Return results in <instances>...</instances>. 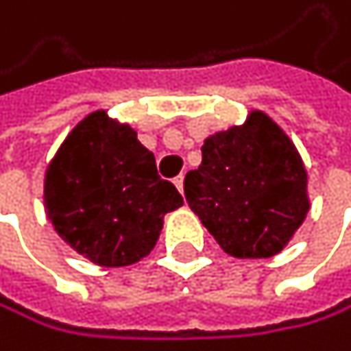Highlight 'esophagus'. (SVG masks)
<instances>
[{
	"label": "esophagus",
	"mask_w": 351,
	"mask_h": 351,
	"mask_svg": "<svg viewBox=\"0 0 351 351\" xmlns=\"http://www.w3.org/2000/svg\"><path fill=\"white\" fill-rule=\"evenodd\" d=\"M172 183H174V185H177V190H179V192L183 194V174H179V177H177V179H174Z\"/></svg>",
	"instance_id": "34e87169"
}]
</instances>
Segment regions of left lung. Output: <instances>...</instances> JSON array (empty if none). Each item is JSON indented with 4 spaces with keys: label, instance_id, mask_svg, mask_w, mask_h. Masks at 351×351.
<instances>
[{
    "label": "left lung",
    "instance_id": "1",
    "mask_svg": "<svg viewBox=\"0 0 351 351\" xmlns=\"http://www.w3.org/2000/svg\"><path fill=\"white\" fill-rule=\"evenodd\" d=\"M183 190L220 248L237 258L278 254L308 213L302 157L263 112L209 136Z\"/></svg>",
    "mask_w": 351,
    "mask_h": 351
}]
</instances>
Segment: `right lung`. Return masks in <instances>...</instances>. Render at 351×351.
Masks as SVG:
<instances>
[{"label": "right lung", "instance_id": "1", "mask_svg": "<svg viewBox=\"0 0 351 351\" xmlns=\"http://www.w3.org/2000/svg\"><path fill=\"white\" fill-rule=\"evenodd\" d=\"M181 205L183 196L157 174L155 155L136 131L103 110L69 133L45 174V207L58 235L103 267L144 258L164 215Z\"/></svg>", "mask_w": 351, "mask_h": 351}]
</instances>
